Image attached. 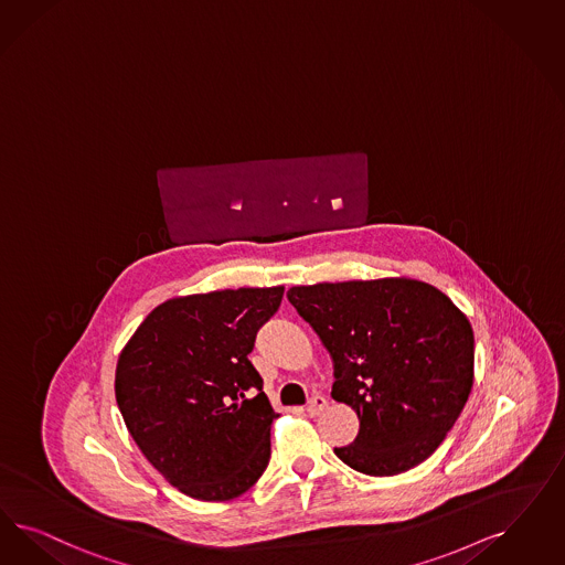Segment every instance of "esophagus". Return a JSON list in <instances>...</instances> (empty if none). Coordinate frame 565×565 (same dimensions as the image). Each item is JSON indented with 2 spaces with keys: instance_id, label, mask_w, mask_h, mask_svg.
I'll list each match as a JSON object with an SVG mask.
<instances>
[{
  "instance_id": "34e87169",
  "label": "esophagus",
  "mask_w": 565,
  "mask_h": 565,
  "mask_svg": "<svg viewBox=\"0 0 565 565\" xmlns=\"http://www.w3.org/2000/svg\"><path fill=\"white\" fill-rule=\"evenodd\" d=\"M326 407H328V398L321 396V394H315V396H311L309 405H307V413H309L311 417H317V415H321V413L326 411Z\"/></svg>"
}]
</instances>
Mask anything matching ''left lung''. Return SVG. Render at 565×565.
<instances>
[{
  "label": "left lung",
  "mask_w": 565,
  "mask_h": 565,
  "mask_svg": "<svg viewBox=\"0 0 565 565\" xmlns=\"http://www.w3.org/2000/svg\"><path fill=\"white\" fill-rule=\"evenodd\" d=\"M288 300L333 363L331 398L359 415L333 452L367 476H396L440 447L473 384V331L434 286L373 279L296 286Z\"/></svg>",
  "instance_id": "8db88e82"
}]
</instances>
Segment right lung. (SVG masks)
Returning <instances> with one entry per match:
<instances>
[{
    "instance_id": "add662e5",
    "label": "right lung",
    "mask_w": 565,
    "mask_h": 565,
    "mask_svg": "<svg viewBox=\"0 0 565 565\" xmlns=\"http://www.w3.org/2000/svg\"><path fill=\"white\" fill-rule=\"evenodd\" d=\"M281 298V286L173 298L118 356L125 426L167 482L192 499H235L269 466L279 415L248 354Z\"/></svg>"
}]
</instances>
